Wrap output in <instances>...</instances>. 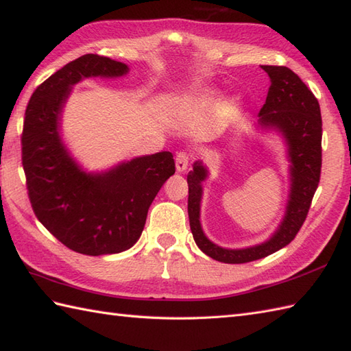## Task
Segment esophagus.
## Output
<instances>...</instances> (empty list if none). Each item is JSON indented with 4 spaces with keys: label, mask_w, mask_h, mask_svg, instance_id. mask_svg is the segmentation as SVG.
Wrapping results in <instances>:
<instances>
[{
    "label": "esophagus",
    "mask_w": 351,
    "mask_h": 351,
    "mask_svg": "<svg viewBox=\"0 0 351 351\" xmlns=\"http://www.w3.org/2000/svg\"><path fill=\"white\" fill-rule=\"evenodd\" d=\"M190 165V156L186 152H178L176 154V170L178 172H185Z\"/></svg>",
    "instance_id": "obj_1"
}]
</instances>
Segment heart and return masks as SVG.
I'll list each match as a JSON object with an SVG mask.
<instances>
[{
  "label": "heart",
  "mask_w": 351,
  "mask_h": 351,
  "mask_svg": "<svg viewBox=\"0 0 351 351\" xmlns=\"http://www.w3.org/2000/svg\"><path fill=\"white\" fill-rule=\"evenodd\" d=\"M193 101H194L195 104L203 106V104H206V103L209 101V97H208V95H197V97H194Z\"/></svg>",
  "instance_id": "obj_1"
}]
</instances>
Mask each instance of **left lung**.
<instances>
[{
  "instance_id": "8db88e82",
  "label": "left lung",
  "mask_w": 351,
  "mask_h": 351,
  "mask_svg": "<svg viewBox=\"0 0 351 351\" xmlns=\"http://www.w3.org/2000/svg\"><path fill=\"white\" fill-rule=\"evenodd\" d=\"M271 77L266 101L258 113V125L278 132L287 143L290 194L282 221L271 238L254 247L229 250L210 242L200 226L202 182L208 169L195 161L186 176L189 217L193 238L210 258L223 263H248L284 248L295 239L308 215L322 172L320 104L295 71L282 65H262Z\"/></svg>"
}]
</instances>
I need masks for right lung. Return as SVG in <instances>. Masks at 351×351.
Listing matches in <instances>:
<instances>
[{"label":"right lung","mask_w":351,"mask_h":351,"mask_svg":"<svg viewBox=\"0 0 351 351\" xmlns=\"http://www.w3.org/2000/svg\"><path fill=\"white\" fill-rule=\"evenodd\" d=\"M127 73L124 62L84 55L38 85L25 110L22 166L32 210L56 239L80 254H117L132 248L152 200L175 173L173 156L167 151L86 173L61 141V113L71 86L86 77Z\"/></svg>","instance_id":"obj_1"}]
</instances>
